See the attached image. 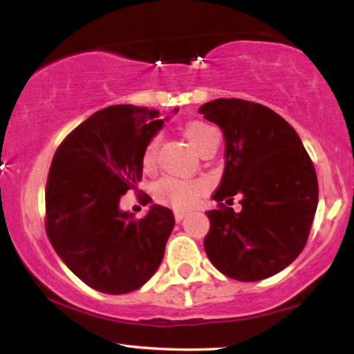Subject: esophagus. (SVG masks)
<instances>
[{"mask_svg": "<svg viewBox=\"0 0 354 354\" xmlns=\"http://www.w3.org/2000/svg\"><path fill=\"white\" fill-rule=\"evenodd\" d=\"M185 216H187V211H183V209H174V217H176L177 222H180Z\"/></svg>", "mask_w": 354, "mask_h": 354, "instance_id": "1", "label": "esophagus"}]
</instances>
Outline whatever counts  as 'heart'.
<instances>
[{
    "mask_svg": "<svg viewBox=\"0 0 354 354\" xmlns=\"http://www.w3.org/2000/svg\"><path fill=\"white\" fill-rule=\"evenodd\" d=\"M183 135L188 143L201 153L211 145L219 142L217 132L211 125L200 120H193L183 127ZM156 151H158V138L153 137L145 145L142 153V167L145 172H151L156 166ZM206 183L203 180H183L177 177H162L153 188V195L159 203H166L176 207H188L195 203L201 193L205 192Z\"/></svg>",
    "mask_w": 354,
    "mask_h": 354,
    "instance_id": "1",
    "label": "heart"
}]
</instances>
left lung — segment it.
Instances as JSON below:
<instances>
[{"label": "left lung", "instance_id": "8db88e82", "mask_svg": "<svg viewBox=\"0 0 354 354\" xmlns=\"http://www.w3.org/2000/svg\"><path fill=\"white\" fill-rule=\"evenodd\" d=\"M198 111L225 140L224 176L212 195L219 207L206 212L207 258L240 282L268 279L306 245L319 200L316 169L292 125L263 104L219 98ZM235 194L240 213L221 203Z\"/></svg>", "mask_w": 354, "mask_h": 354}]
</instances>
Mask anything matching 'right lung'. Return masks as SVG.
Masks as SVG:
<instances>
[{"mask_svg": "<svg viewBox=\"0 0 354 354\" xmlns=\"http://www.w3.org/2000/svg\"><path fill=\"white\" fill-rule=\"evenodd\" d=\"M158 118L156 109L109 106L72 130L53 158L48 239L67 268L101 293L122 295L147 283L176 224L169 207L151 205L142 219L119 207L125 193L138 192L143 148L166 120Z\"/></svg>", "mask_w": 354, "mask_h": 354, "instance_id": "add662e5", "label": "right lung"}]
</instances>
